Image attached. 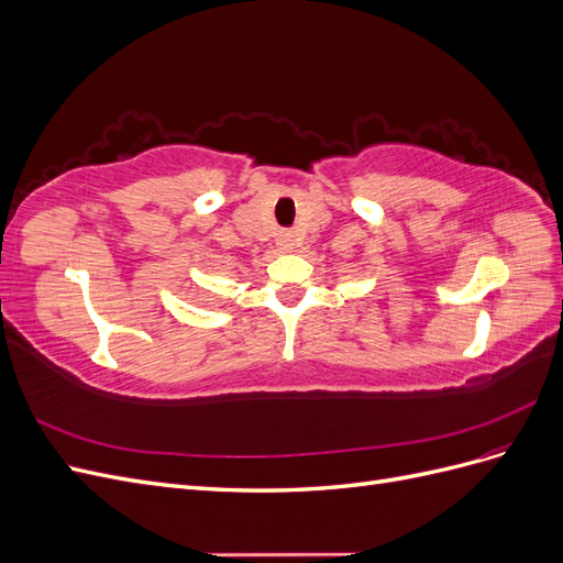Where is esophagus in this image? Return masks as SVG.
<instances>
[{"mask_svg": "<svg viewBox=\"0 0 563 563\" xmlns=\"http://www.w3.org/2000/svg\"><path fill=\"white\" fill-rule=\"evenodd\" d=\"M277 242H279V246H282L284 251H291V249L296 246V240H294V234H291V232H282Z\"/></svg>", "mask_w": 563, "mask_h": 563, "instance_id": "34e87169", "label": "esophagus"}]
</instances>
